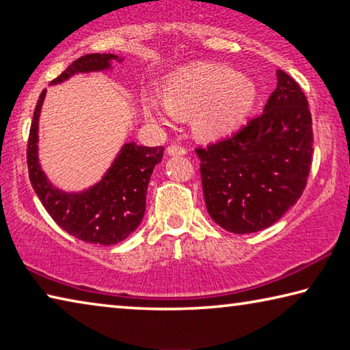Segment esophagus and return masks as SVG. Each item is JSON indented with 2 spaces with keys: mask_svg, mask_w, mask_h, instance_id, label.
<instances>
[{
  "mask_svg": "<svg viewBox=\"0 0 350 350\" xmlns=\"http://www.w3.org/2000/svg\"><path fill=\"white\" fill-rule=\"evenodd\" d=\"M167 152L170 154V156H183V154L187 152V150L182 145H179V144H171L167 148Z\"/></svg>",
  "mask_w": 350,
  "mask_h": 350,
  "instance_id": "1",
  "label": "esophagus"
}]
</instances>
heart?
<instances>
[{
    "label": "heart",
    "mask_w": 350,
    "mask_h": 350,
    "mask_svg": "<svg viewBox=\"0 0 350 350\" xmlns=\"http://www.w3.org/2000/svg\"><path fill=\"white\" fill-rule=\"evenodd\" d=\"M256 102V88L245 75L219 66L193 64L171 74L165 81V98L150 94L145 114L168 122L177 112H193V128L205 139H219L236 131Z\"/></svg>",
    "instance_id": "obj_1"
}]
</instances>
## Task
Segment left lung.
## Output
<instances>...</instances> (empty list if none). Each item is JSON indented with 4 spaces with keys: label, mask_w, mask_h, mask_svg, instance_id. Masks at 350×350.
<instances>
[{
    "label": "left lung",
    "mask_w": 350,
    "mask_h": 350,
    "mask_svg": "<svg viewBox=\"0 0 350 350\" xmlns=\"http://www.w3.org/2000/svg\"><path fill=\"white\" fill-rule=\"evenodd\" d=\"M306 94L278 69L264 112L230 137L196 148L205 205L219 227L234 234L264 230L296 204L313 154Z\"/></svg>",
    "instance_id": "obj_1"
}]
</instances>
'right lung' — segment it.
Segmentation results:
<instances>
[{
	"instance_id": "right-lung-1",
	"label": "right lung",
	"mask_w": 350,
	"mask_h": 350,
	"mask_svg": "<svg viewBox=\"0 0 350 350\" xmlns=\"http://www.w3.org/2000/svg\"><path fill=\"white\" fill-rule=\"evenodd\" d=\"M117 55L88 54L77 58L52 85L68 80L77 72H91L111 66ZM46 90L40 94L27 140L29 179L41 204L58 227L90 244L112 245L122 242L139 227L145 215L146 189L156 165L162 161L163 146L126 144L97 185L83 193H64L52 187L40 168L37 140L38 117Z\"/></svg>"
}]
</instances>
